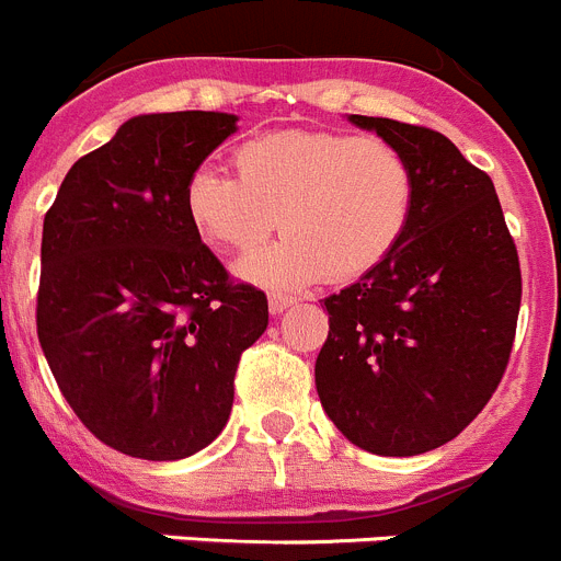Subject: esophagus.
<instances>
[{
    "mask_svg": "<svg viewBox=\"0 0 561 561\" xmlns=\"http://www.w3.org/2000/svg\"><path fill=\"white\" fill-rule=\"evenodd\" d=\"M297 300L291 295H280V291H272L270 295V311L272 314H284L286 309H289V306H295Z\"/></svg>",
    "mask_w": 561,
    "mask_h": 561,
    "instance_id": "esophagus-1",
    "label": "esophagus"
}]
</instances>
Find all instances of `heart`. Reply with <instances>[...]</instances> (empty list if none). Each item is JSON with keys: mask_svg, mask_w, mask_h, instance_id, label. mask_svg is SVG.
I'll use <instances>...</instances> for the list:
<instances>
[{"mask_svg": "<svg viewBox=\"0 0 561 561\" xmlns=\"http://www.w3.org/2000/svg\"><path fill=\"white\" fill-rule=\"evenodd\" d=\"M236 180L193 171L182 205L196 236L213 250H272L238 266L270 289H297L320 275L354 280L399 250L413 221L415 171L393 142L340 131H280L232 151Z\"/></svg>", "mask_w": 561, "mask_h": 561, "instance_id": "obj_1", "label": "heart"}]
</instances>
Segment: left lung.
Listing matches in <instances>:
<instances>
[{"mask_svg": "<svg viewBox=\"0 0 561 561\" xmlns=\"http://www.w3.org/2000/svg\"><path fill=\"white\" fill-rule=\"evenodd\" d=\"M415 171L399 250L325 297L314 365L325 415L354 447L408 458L444 447L497 390L517 331L519 257L494 182L444 134L348 114Z\"/></svg>", "mask_w": 561, "mask_h": 561, "instance_id": "left-lung-1", "label": "left lung"}]
</instances>
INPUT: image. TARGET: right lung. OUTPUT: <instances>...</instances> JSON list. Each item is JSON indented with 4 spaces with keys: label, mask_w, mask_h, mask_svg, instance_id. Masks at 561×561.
<instances>
[{
    "label": "right lung",
    "mask_w": 561,
    "mask_h": 561,
    "mask_svg": "<svg viewBox=\"0 0 561 561\" xmlns=\"http://www.w3.org/2000/svg\"><path fill=\"white\" fill-rule=\"evenodd\" d=\"M238 131L227 112L137 114L64 176L44 216L36 325L69 408L131 458L219 438L266 295L227 280L191 227L185 182Z\"/></svg>",
    "instance_id": "obj_1"
}]
</instances>
